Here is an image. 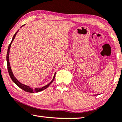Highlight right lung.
Wrapping results in <instances>:
<instances>
[{
    "label": "right lung",
    "instance_id": "add662e5",
    "mask_svg": "<svg viewBox=\"0 0 122 122\" xmlns=\"http://www.w3.org/2000/svg\"><path fill=\"white\" fill-rule=\"evenodd\" d=\"M24 25H23L22 27ZM18 30L16 32V33L14 34V36L13 37V38H12V41H11L10 43L9 44V46H8V51H7V55H6V61H7V68H8V72H9V75H10V77L11 78V79H12L14 83H15L16 85H17L18 86L20 87L22 89V90H23L25 91V92H41V91H42L43 90H45V89H46V88H47V87L49 86L50 85V84H51L52 82H53V81L55 79V74L54 76H53V78L52 79V80L51 81V82H50L49 84H47V85L45 86L41 87V88H35V89H32V88H30V86H28L27 85H24V84H23L22 83H20V82L19 81H18V80L16 78L14 77L13 74L12 72V69H11V67H10V64H9V51H10V46H11V45H12V42L13 41L14 38H15L16 35H17V32H18Z\"/></svg>",
    "mask_w": 122,
    "mask_h": 122
}]
</instances>
